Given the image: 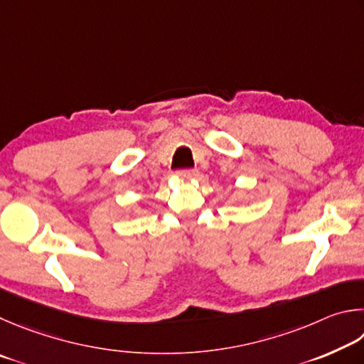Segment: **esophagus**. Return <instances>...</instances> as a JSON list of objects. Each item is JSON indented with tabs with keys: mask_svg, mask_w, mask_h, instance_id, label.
<instances>
[{
	"mask_svg": "<svg viewBox=\"0 0 364 364\" xmlns=\"http://www.w3.org/2000/svg\"><path fill=\"white\" fill-rule=\"evenodd\" d=\"M177 176L181 178H186V181H188V178H193L198 176V171L196 169H183V171H178Z\"/></svg>",
	"mask_w": 364,
	"mask_h": 364,
	"instance_id": "esophagus-1",
	"label": "esophagus"
}]
</instances>
